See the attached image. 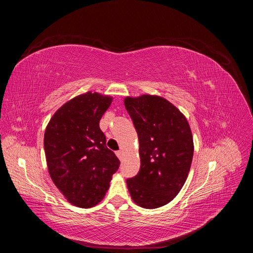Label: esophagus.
<instances>
[{
    "label": "esophagus",
    "mask_w": 253,
    "mask_h": 253,
    "mask_svg": "<svg viewBox=\"0 0 253 253\" xmlns=\"http://www.w3.org/2000/svg\"><path fill=\"white\" fill-rule=\"evenodd\" d=\"M116 155H117V157H118L119 159H122V157H124V151H121V150L117 151V152H116Z\"/></svg>",
    "instance_id": "esophagus-1"
}]
</instances>
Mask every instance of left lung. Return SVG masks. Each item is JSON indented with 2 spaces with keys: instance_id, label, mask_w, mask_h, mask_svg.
<instances>
[{
  "instance_id": "1",
  "label": "left lung",
  "mask_w": 253,
  "mask_h": 253,
  "mask_svg": "<svg viewBox=\"0 0 253 253\" xmlns=\"http://www.w3.org/2000/svg\"><path fill=\"white\" fill-rule=\"evenodd\" d=\"M125 106L139 139L140 169L126 179L133 201L155 209L179 193L193 158V137L186 117L158 96L126 97Z\"/></svg>"
}]
</instances>
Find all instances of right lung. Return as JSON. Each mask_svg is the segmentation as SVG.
I'll use <instances>...</instances> for the list:
<instances>
[{"label": "right lung", "instance_id": "obj_1", "mask_svg": "<svg viewBox=\"0 0 253 253\" xmlns=\"http://www.w3.org/2000/svg\"><path fill=\"white\" fill-rule=\"evenodd\" d=\"M112 97L85 93L55 113L44 134V150L53 183L67 201L90 208L103 197L119 159L106 147L99 127Z\"/></svg>", "mask_w": 253, "mask_h": 253}]
</instances>
